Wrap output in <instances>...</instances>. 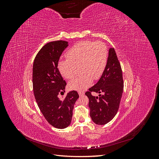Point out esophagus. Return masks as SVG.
<instances>
[{
    "instance_id": "34e87169",
    "label": "esophagus",
    "mask_w": 159,
    "mask_h": 159,
    "mask_svg": "<svg viewBox=\"0 0 159 159\" xmlns=\"http://www.w3.org/2000/svg\"><path fill=\"white\" fill-rule=\"evenodd\" d=\"M78 94L80 95V96H81V95H83L84 94V91H78Z\"/></svg>"
}]
</instances>
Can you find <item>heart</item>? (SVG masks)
<instances>
[{"instance_id":"obj_1","label":"heart","mask_w":159,"mask_h":159,"mask_svg":"<svg viewBox=\"0 0 159 159\" xmlns=\"http://www.w3.org/2000/svg\"><path fill=\"white\" fill-rule=\"evenodd\" d=\"M67 60L58 63V70L67 80L74 78L76 68L80 67L81 74L70 81V89L82 91L92 83L93 80L99 79L107 66L108 50L103 42L81 41L77 43L66 52Z\"/></svg>"}]
</instances>
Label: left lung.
<instances>
[{"mask_svg":"<svg viewBox=\"0 0 159 159\" xmlns=\"http://www.w3.org/2000/svg\"><path fill=\"white\" fill-rule=\"evenodd\" d=\"M123 91L121 64L114 48H110L107 66L102 77L85 92L89 98L90 117L95 124L105 125L111 121L118 111ZM92 92L99 93L100 97L92 96Z\"/></svg>","mask_w":159,"mask_h":159,"instance_id":"left-lung-1","label":"left lung"}]
</instances>
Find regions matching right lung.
Segmentation results:
<instances>
[{"mask_svg": "<svg viewBox=\"0 0 159 159\" xmlns=\"http://www.w3.org/2000/svg\"><path fill=\"white\" fill-rule=\"evenodd\" d=\"M68 42L57 40L47 43L36 54L33 64L34 94L42 113L51 125L64 129L70 125L74 105L78 99L76 91H71L64 99L58 95L65 92L66 81L57 68L62 52Z\"/></svg>", "mask_w": 159, "mask_h": 159, "instance_id": "obj_1", "label": "right lung"}]
</instances>
